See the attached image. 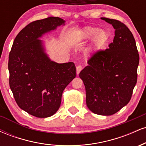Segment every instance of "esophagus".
<instances>
[{
  "mask_svg": "<svg viewBox=\"0 0 146 146\" xmlns=\"http://www.w3.org/2000/svg\"><path fill=\"white\" fill-rule=\"evenodd\" d=\"M82 65H78V66H77L76 68V71H77V74H79V73H80V71H82Z\"/></svg>",
  "mask_w": 146,
  "mask_h": 146,
  "instance_id": "obj_1",
  "label": "esophagus"
}]
</instances>
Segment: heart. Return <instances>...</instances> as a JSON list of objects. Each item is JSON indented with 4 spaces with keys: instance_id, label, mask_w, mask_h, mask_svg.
<instances>
[{
    "instance_id": "obj_1",
    "label": "heart",
    "mask_w": 146,
    "mask_h": 146,
    "mask_svg": "<svg viewBox=\"0 0 146 146\" xmlns=\"http://www.w3.org/2000/svg\"><path fill=\"white\" fill-rule=\"evenodd\" d=\"M93 38V48L100 49L106 44L108 36L106 31H100V29L98 28L92 27H88L85 28L82 32L80 40L83 41H87Z\"/></svg>"
}]
</instances>
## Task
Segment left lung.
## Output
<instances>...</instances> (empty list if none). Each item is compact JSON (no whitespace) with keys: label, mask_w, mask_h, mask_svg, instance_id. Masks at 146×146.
I'll return each instance as SVG.
<instances>
[{"label":"left lung","mask_w":146,"mask_h":146,"mask_svg":"<svg viewBox=\"0 0 146 146\" xmlns=\"http://www.w3.org/2000/svg\"><path fill=\"white\" fill-rule=\"evenodd\" d=\"M115 29L108 48L98 50L80 73L86 88V105L100 115H112L128 104L137 81L139 55L133 35L117 20L102 18Z\"/></svg>","instance_id":"obj_1"}]
</instances>
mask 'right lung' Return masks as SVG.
<instances>
[{
    "mask_svg": "<svg viewBox=\"0 0 146 146\" xmlns=\"http://www.w3.org/2000/svg\"><path fill=\"white\" fill-rule=\"evenodd\" d=\"M64 23L59 17L31 22L16 36L9 55V82L15 100L21 109L39 118L58 111L63 90L76 76L74 63L51 61L38 39Z\"/></svg>",
    "mask_w": 146,
    "mask_h": 146,
    "instance_id": "1",
    "label": "right lung"
}]
</instances>
